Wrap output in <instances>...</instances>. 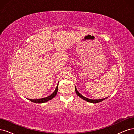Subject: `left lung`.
<instances>
[{"label":"left lung","instance_id":"obj_1","mask_svg":"<svg viewBox=\"0 0 134 134\" xmlns=\"http://www.w3.org/2000/svg\"><path fill=\"white\" fill-rule=\"evenodd\" d=\"M75 92H76V93L77 95H78L79 97H80L81 98H82L83 99L86 100L87 102H91V103H98V102H102V101H103L104 99H106V98H107V97H106V98H105L100 99H89V98H86V97H85L84 96H82V94H80V93H79V92L78 91V90H77V89H76L75 86Z\"/></svg>","mask_w":134,"mask_h":134}]
</instances>
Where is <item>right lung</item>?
<instances>
[{
	"mask_svg": "<svg viewBox=\"0 0 134 134\" xmlns=\"http://www.w3.org/2000/svg\"><path fill=\"white\" fill-rule=\"evenodd\" d=\"M58 84L56 86V88L55 89V91L52 93L51 95H50L49 96L46 97L45 98H40V99H28V100H31V102H34V103H44L46 102L47 101L50 100L51 99H52V98H54V97L56 96V94H57L58 91Z\"/></svg>",
	"mask_w": 134,
	"mask_h": 134,
	"instance_id": "1",
	"label": "right lung"
}]
</instances>
